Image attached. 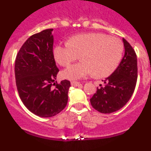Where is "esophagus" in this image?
<instances>
[{"instance_id": "1", "label": "esophagus", "mask_w": 151, "mask_h": 151, "mask_svg": "<svg viewBox=\"0 0 151 151\" xmlns=\"http://www.w3.org/2000/svg\"><path fill=\"white\" fill-rule=\"evenodd\" d=\"M80 85V82H75V81L71 82V85L72 86H74V87H76V86H78V85Z\"/></svg>"}]
</instances>
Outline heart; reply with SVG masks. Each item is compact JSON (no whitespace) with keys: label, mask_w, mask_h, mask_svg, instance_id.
I'll return each mask as SVG.
<instances>
[{"label":"heart","mask_w":151,"mask_h":151,"mask_svg":"<svg viewBox=\"0 0 151 151\" xmlns=\"http://www.w3.org/2000/svg\"><path fill=\"white\" fill-rule=\"evenodd\" d=\"M124 45L119 38L103 33H86L72 37L69 42L58 44L54 56L60 65L68 66L81 55L82 62L73 64L62 72L67 79H80L89 75L105 78L118 68L122 60Z\"/></svg>","instance_id":"obj_1"}]
</instances>
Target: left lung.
<instances>
[{
	"mask_svg": "<svg viewBox=\"0 0 151 151\" xmlns=\"http://www.w3.org/2000/svg\"><path fill=\"white\" fill-rule=\"evenodd\" d=\"M125 54L118 68L97 88L90 99L91 104L100 113H111L123 107L134 93L138 78L137 56L132 47L122 38Z\"/></svg>",
	"mask_w": 151,
	"mask_h": 151,
	"instance_id": "8db88e82",
	"label": "left lung"
}]
</instances>
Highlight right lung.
Listing matches in <instances>:
<instances>
[{"label": "right lung", "mask_w": 151, "mask_h": 151, "mask_svg": "<svg viewBox=\"0 0 151 151\" xmlns=\"http://www.w3.org/2000/svg\"><path fill=\"white\" fill-rule=\"evenodd\" d=\"M53 29L29 37L17 56L16 84L19 95L28 110L40 117L57 115L66 107L70 82L57 83L59 69L53 53ZM54 85V89L51 87Z\"/></svg>", "instance_id": "add662e5"}]
</instances>
